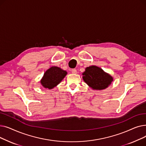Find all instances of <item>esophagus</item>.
Wrapping results in <instances>:
<instances>
[{
  "instance_id": "obj_1",
  "label": "esophagus",
  "mask_w": 146,
  "mask_h": 146,
  "mask_svg": "<svg viewBox=\"0 0 146 146\" xmlns=\"http://www.w3.org/2000/svg\"><path fill=\"white\" fill-rule=\"evenodd\" d=\"M72 73L73 74H77V70H76V69L75 68H73L72 70Z\"/></svg>"
}]
</instances>
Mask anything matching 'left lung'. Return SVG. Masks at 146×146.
<instances>
[{
  "label": "left lung",
  "mask_w": 146,
  "mask_h": 146,
  "mask_svg": "<svg viewBox=\"0 0 146 146\" xmlns=\"http://www.w3.org/2000/svg\"><path fill=\"white\" fill-rule=\"evenodd\" d=\"M82 75L84 82L93 90L105 89L111 85L113 80L112 76L96 66L87 67Z\"/></svg>",
  "instance_id": "1"
}]
</instances>
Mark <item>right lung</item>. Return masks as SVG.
I'll list each match as a JSON object with an SVG mask.
<instances>
[{"label": "right lung", "mask_w": 146, "mask_h": 146, "mask_svg": "<svg viewBox=\"0 0 146 146\" xmlns=\"http://www.w3.org/2000/svg\"><path fill=\"white\" fill-rule=\"evenodd\" d=\"M67 74V72L60 67L52 66L45 71L40 83L44 88L52 89L63 80Z\"/></svg>", "instance_id": "add662e5"}]
</instances>
